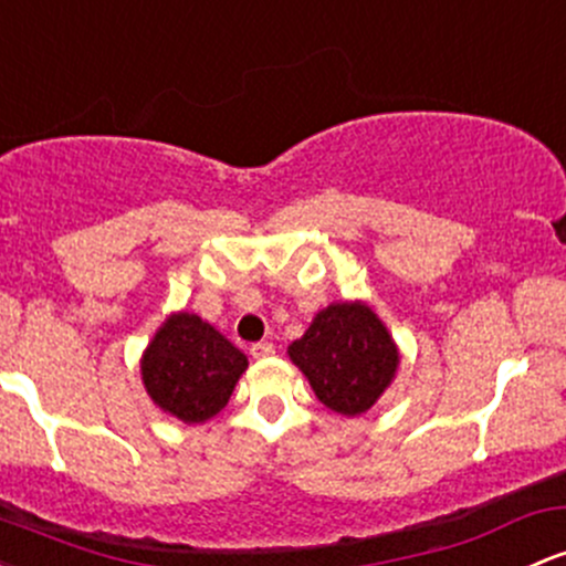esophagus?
Masks as SVG:
<instances>
[{"label":"esophagus","instance_id":"34e87169","mask_svg":"<svg viewBox=\"0 0 566 566\" xmlns=\"http://www.w3.org/2000/svg\"><path fill=\"white\" fill-rule=\"evenodd\" d=\"M273 344H269V340H260V344H252L250 346V354L254 359H269V357H273Z\"/></svg>","mask_w":566,"mask_h":566}]
</instances>
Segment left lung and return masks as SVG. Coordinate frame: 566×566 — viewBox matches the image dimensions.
Returning <instances> with one entry per match:
<instances>
[{
  "instance_id": "8db88e82",
  "label": "left lung",
  "mask_w": 566,
  "mask_h": 566,
  "mask_svg": "<svg viewBox=\"0 0 566 566\" xmlns=\"http://www.w3.org/2000/svg\"><path fill=\"white\" fill-rule=\"evenodd\" d=\"M287 354L319 402L344 416L368 411L392 384L400 365L387 325L363 301L322 308Z\"/></svg>"
}]
</instances>
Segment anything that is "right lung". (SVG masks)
I'll return each instance as SVG.
<instances>
[{
    "instance_id": "obj_1",
    "label": "right lung",
    "mask_w": 566,
    "mask_h": 566,
    "mask_svg": "<svg viewBox=\"0 0 566 566\" xmlns=\"http://www.w3.org/2000/svg\"><path fill=\"white\" fill-rule=\"evenodd\" d=\"M239 352L198 314H171L142 354V381L160 411L201 424L228 406L247 370Z\"/></svg>"
}]
</instances>
